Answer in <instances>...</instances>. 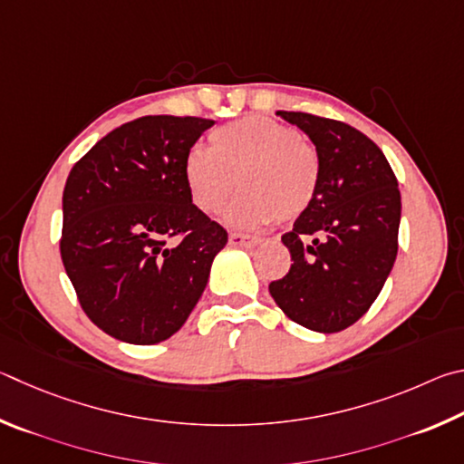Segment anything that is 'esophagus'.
Masks as SVG:
<instances>
[{
	"label": "esophagus",
	"mask_w": 464,
	"mask_h": 464,
	"mask_svg": "<svg viewBox=\"0 0 464 464\" xmlns=\"http://www.w3.org/2000/svg\"><path fill=\"white\" fill-rule=\"evenodd\" d=\"M230 245L237 246H253L258 242V237H253V234H245V232H230Z\"/></svg>",
	"instance_id": "1"
}]
</instances>
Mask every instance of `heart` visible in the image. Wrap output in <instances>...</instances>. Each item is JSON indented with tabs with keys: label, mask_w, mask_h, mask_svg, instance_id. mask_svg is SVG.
Returning a JSON list of instances; mask_svg holds the SVG:
<instances>
[{
	"label": "heart",
	"mask_w": 464,
	"mask_h": 464,
	"mask_svg": "<svg viewBox=\"0 0 464 464\" xmlns=\"http://www.w3.org/2000/svg\"><path fill=\"white\" fill-rule=\"evenodd\" d=\"M240 185L246 187L230 219L238 226L294 219L312 206L320 187L315 146L283 121L248 116L209 134V150L187 152L183 177L195 206L222 211Z\"/></svg>",
	"instance_id": "1"
}]
</instances>
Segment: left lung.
<instances>
[{
  "instance_id": "8db88e82",
  "label": "left lung",
  "mask_w": 464,
  "mask_h": 464,
  "mask_svg": "<svg viewBox=\"0 0 464 464\" xmlns=\"http://www.w3.org/2000/svg\"><path fill=\"white\" fill-rule=\"evenodd\" d=\"M277 113L315 144L320 187L281 237L294 263L269 291L287 318L332 334L367 314L393 269L400 187L383 150L361 130L305 111Z\"/></svg>"
}]
</instances>
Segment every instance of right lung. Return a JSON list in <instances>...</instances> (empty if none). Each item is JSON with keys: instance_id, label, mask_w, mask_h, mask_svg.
I'll list each match as a JSON object with an SVG mask.
<instances>
[{"instance_id": "right-lung-1", "label": "right lung", "mask_w": 464, "mask_h": 464, "mask_svg": "<svg viewBox=\"0 0 464 464\" xmlns=\"http://www.w3.org/2000/svg\"><path fill=\"white\" fill-rule=\"evenodd\" d=\"M214 126L144 116L103 136L63 191L61 258L81 307L105 334L157 344L189 318L227 232L191 201L183 162Z\"/></svg>"}]
</instances>
